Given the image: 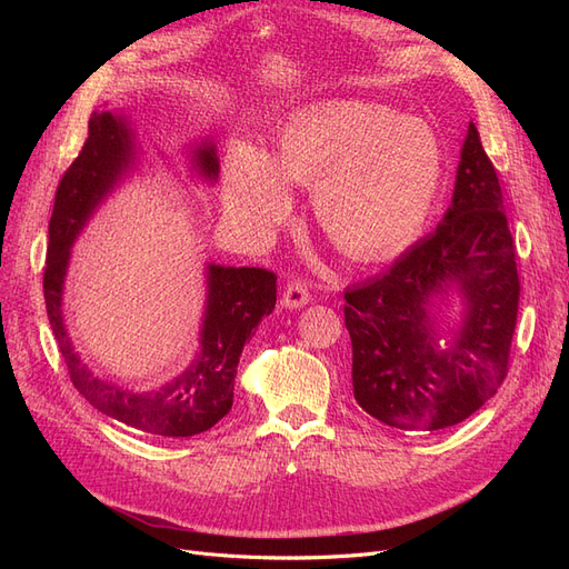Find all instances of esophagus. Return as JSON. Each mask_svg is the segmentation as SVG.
Wrapping results in <instances>:
<instances>
[{
    "instance_id": "obj_1",
    "label": "esophagus",
    "mask_w": 569,
    "mask_h": 569,
    "mask_svg": "<svg viewBox=\"0 0 569 569\" xmlns=\"http://www.w3.org/2000/svg\"><path fill=\"white\" fill-rule=\"evenodd\" d=\"M306 303H311V291L303 282H289L284 287L282 295V306L284 308H303Z\"/></svg>"
}]
</instances>
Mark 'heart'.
I'll list each match as a JSON object with an SVG mask.
<instances>
[{
    "instance_id": "1",
    "label": "heart",
    "mask_w": 569,
    "mask_h": 569,
    "mask_svg": "<svg viewBox=\"0 0 569 569\" xmlns=\"http://www.w3.org/2000/svg\"><path fill=\"white\" fill-rule=\"evenodd\" d=\"M443 149L422 118L360 99L316 101L291 113L272 161L232 147L226 199L234 216L270 226L289 209L287 182L313 184V211L330 242L358 261L401 251L432 213Z\"/></svg>"
}]
</instances>
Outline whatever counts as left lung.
<instances>
[{"mask_svg": "<svg viewBox=\"0 0 569 569\" xmlns=\"http://www.w3.org/2000/svg\"><path fill=\"white\" fill-rule=\"evenodd\" d=\"M451 283L466 311L443 345L428 308ZM343 299L353 396L375 420L437 432L470 418L503 385L520 278L501 184L472 123L441 226Z\"/></svg>", "mask_w": 569, "mask_h": 569, "instance_id": "left-lung-1", "label": "left lung"}]
</instances>
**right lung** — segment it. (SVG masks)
Instances as JSON below:
<instances>
[{"label": "right lung", "mask_w": 569, "mask_h": 569, "mask_svg": "<svg viewBox=\"0 0 569 569\" xmlns=\"http://www.w3.org/2000/svg\"><path fill=\"white\" fill-rule=\"evenodd\" d=\"M130 161L132 140L126 120L111 111H94L88 140L57 187L42 278L47 316L73 387L99 412L151 437H194L230 412L239 356L258 322L272 313L278 274L266 268L209 266V306L201 330V351L192 366L159 391H130L99 380L84 368L66 335L61 313L63 278L73 239ZM194 161L201 176L211 180L218 176L213 144L199 147Z\"/></svg>", "instance_id": "1"}]
</instances>
